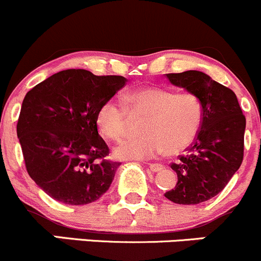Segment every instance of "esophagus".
<instances>
[{
    "instance_id": "esophagus-1",
    "label": "esophagus",
    "mask_w": 261,
    "mask_h": 261,
    "mask_svg": "<svg viewBox=\"0 0 261 261\" xmlns=\"http://www.w3.org/2000/svg\"><path fill=\"white\" fill-rule=\"evenodd\" d=\"M149 168L151 169V172H160V170L164 169L162 164H149Z\"/></svg>"
}]
</instances>
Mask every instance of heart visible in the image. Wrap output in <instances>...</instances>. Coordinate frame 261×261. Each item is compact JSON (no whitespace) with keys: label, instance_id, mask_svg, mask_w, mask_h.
<instances>
[{"label":"heart","instance_id":"obj_1","mask_svg":"<svg viewBox=\"0 0 261 261\" xmlns=\"http://www.w3.org/2000/svg\"><path fill=\"white\" fill-rule=\"evenodd\" d=\"M123 105L111 98L98 109L96 122L105 138L118 140L126 134L131 117L145 116L138 138H127L114 149L121 160L152 159L168 151L177 154L191 145L203 122V105L192 92L163 87H141L123 94Z\"/></svg>","mask_w":261,"mask_h":261}]
</instances>
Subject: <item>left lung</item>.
<instances>
[{"label":"left lung","mask_w":261,"mask_h":261,"mask_svg":"<svg viewBox=\"0 0 261 261\" xmlns=\"http://www.w3.org/2000/svg\"><path fill=\"white\" fill-rule=\"evenodd\" d=\"M167 78L201 98L203 122L187 154L170 165L178 181L164 196L177 204H198L217 196L240 168L246 118L236 94L206 73L187 70Z\"/></svg>","instance_id":"obj_1"}]
</instances>
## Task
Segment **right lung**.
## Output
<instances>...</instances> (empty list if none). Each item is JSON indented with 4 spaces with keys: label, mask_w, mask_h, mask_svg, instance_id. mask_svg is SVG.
Listing matches in <instances>:
<instances>
[{
    "label": "right lung",
    "mask_w": 261,
    "mask_h": 261,
    "mask_svg": "<svg viewBox=\"0 0 261 261\" xmlns=\"http://www.w3.org/2000/svg\"><path fill=\"white\" fill-rule=\"evenodd\" d=\"M126 82L67 69L26 93L17 121L26 170L55 201L81 206L109 191L121 163L105 159L109 146L98 135L96 116Z\"/></svg>",
    "instance_id": "add662e5"
}]
</instances>
